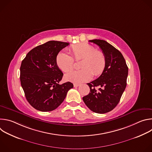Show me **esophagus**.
Returning a JSON list of instances; mask_svg holds the SVG:
<instances>
[{"label": "esophagus", "instance_id": "obj_1", "mask_svg": "<svg viewBox=\"0 0 152 152\" xmlns=\"http://www.w3.org/2000/svg\"><path fill=\"white\" fill-rule=\"evenodd\" d=\"M80 85L78 84V83H74V86L75 87H77V86H79Z\"/></svg>", "mask_w": 152, "mask_h": 152}]
</instances>
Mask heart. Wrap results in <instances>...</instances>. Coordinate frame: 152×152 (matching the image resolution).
Returning a JSON list of instances; mask_svg holds the SVG:
<instances>
[{
    "instance_id": "b5f03b06",
    "label": "heart",
    "mask_w": 152,
    "mask_h": 152,
    "mask_svg": "<svg viewBox=\"0 0 152 152\" xmlns=\"http://www.w3.org/2000/svg\"><path fill=\"white\" fill-rule=\"evenodd\" d=\"M72 57L68 53L60 52L56 58L58 67L63 72L68 73L74 68V58L76 61L81 60V70L74 71L65 75V79L74 83H81L91 79L93 75L98 76L104 71L106 59L104 53L96 50L95 48L88 43H79L70 48Z\"/></svg>"
}]
</instances>
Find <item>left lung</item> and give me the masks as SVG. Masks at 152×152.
Listing matches in <instances>:
<instances>
[{
    "label": "left lung",
    "instance_id": "8db88e82",
    "mask_svg": "<svg viewBox=\"0 0 152 152\" xmlns=\"http://www.w3.org/2000/svg\"><path fill=\"white\" fill-rule=\"evenodd\" d=\"M89 41L99 46L106 56V64L102 75L87 83L90 91L82 99L92 111L104 114L119 103L127 85L128 67L121 52L110 43L97 39Z\"/></svg>",
    "mask_w": 152,
    "mask_h": 152
}]
</instances>
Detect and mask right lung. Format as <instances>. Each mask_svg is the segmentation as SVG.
<instances>
[{
  "label": "right lung",
  "mask_w": 152,
  "mask_h": 152,
  "mask_svg": "<svg viewBox=\"0 0 152 152\" xmlns=\"http://www.w3.org/2000/svg\"><path fill=\"white\" fill-rule=\"evenodd\" d=\"M68 45L69 42L49 41L32 49L21 62V85L28 102L37 110L56 109L73 87L70 82L59 84L63 73L56 62L58 53Z\"/></svg>",
  "instance_id": "obj_1"
}]
</instances>
